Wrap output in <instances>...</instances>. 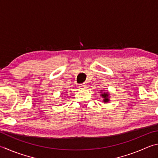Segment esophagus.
<instances>
[{
	"mask_svg": "<svg viewBox=\"0 0 158 158\" xmlns=\"http://www.w3.org/2000/svg\"><path fill=\"white\" fill-rule=\"evenodd\" d=\"M87 85L85 84V83H83V84H81V85H80V88H81V89H87Z\"/></svg>",
	"mask_w": 158,
	"mask_h": 158,
	"instance_id": "1",
	"label": "esophagus"
}]
</instances>
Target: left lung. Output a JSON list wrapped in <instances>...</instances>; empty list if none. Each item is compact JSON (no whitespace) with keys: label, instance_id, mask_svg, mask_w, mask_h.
I'll return each instance as SVG.
<instances>
[{"label":"left lung","instance_id":"left-lung-1","mask_svg":"<svg viewBox=\"0 0 158 158\" xmlns=\"http://www.w3.org/2000/svg\"><path fill=\"white\" fill-rule=\"evenodd\" d=\"M101 97L103 98V103H108L110 101V93L109 92H103V90H101Z\"/></svg>","mask_w":158,"mask_h":158}]
</instances>
